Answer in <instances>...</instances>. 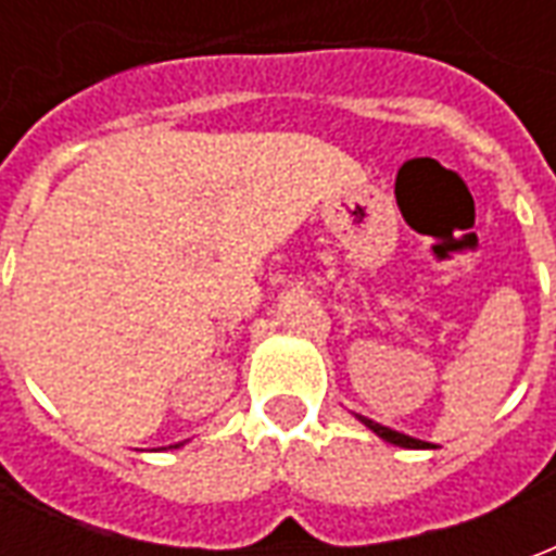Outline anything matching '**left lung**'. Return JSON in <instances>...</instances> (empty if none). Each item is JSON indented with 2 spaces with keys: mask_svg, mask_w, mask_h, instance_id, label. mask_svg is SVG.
<instances>
[{
  "mask_svg": "<svg viewBox=\"0 0 556 556\" xmlns=\"http://www.w3.org/2000/svg\"><path fill=\"white\" fill-rule=\"evenodd\" d=\"M361 422H363V426H369V429H372L378 438H384L387 443H396V446H408V450H426V446H429L426 441H417V438H410V434H402V431L387 429V426H381V422H372V419L361 417Z\"/></svg>",
  "mask_w": 556,
  "mask_h": 556,
  "instance_id": "1",
  "label": "left lung"
}]
</instances>
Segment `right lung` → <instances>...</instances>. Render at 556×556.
<instances>
[{
  "instance_id": "obj_1",
  "label": "right lung",
  "mask_w": 556,
  "mask_h": 556,
  "mask_svg": "<svg viewBox=\"0 0 556 556\" xmlns=\"http://www.w3.org/2000/svg\"><path fill=\"white\" fill-rule=\"evenodd\" d=\"M175 446H178V443H175Z\"/></svg>"
}]
</instances>
